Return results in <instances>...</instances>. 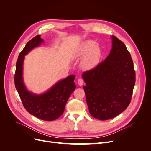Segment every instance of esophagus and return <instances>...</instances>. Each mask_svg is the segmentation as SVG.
<instances>
[{"mask_svg":"<svg viewBox=\"0 0 151 151\" xmlns=\"http://www.w3.org/2000/svg\"><path fill=\"white\" fill-rule=\"evenodd\" d=\"M84 80H83V79H81V78L79 79L78 81H77V83H78V84H79V86H83V84H84Z\"/></svg>","mask_w":151,"mask_h":151,"instance_id":"esophagus-1","label":"esophagus"}]
</instances>
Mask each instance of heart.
I'll use <instances>...</instances> for the list:
<instances>
[{
	"label": "heart",
	"mask_w": 151,
	"mask_h": 151,
	"mask_svg": "<svg viewBox=\"0 0 151 151\" xmlns=\"http://www.w3.org/2000/svg\"><path fill=\"white\" fill-rule=\"evenodd\" d=\"M86 56L81 61V67L84 69H92L96 66L101 57V50L94 40H86L81 45L77 55Z\"/></svg>",
	"instance_id": "1"
}]
</instances>
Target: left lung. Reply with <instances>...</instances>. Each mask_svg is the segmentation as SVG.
Segmentation results:
<instances>
[{"label":"left lung","mask_w":151,"mask_h":151,"mask_svg":"<svg viewBox=\"0 0 151 151\" xmlns=\"http://www.w3.org/2000/svg\"><path fill=\"white\" fill-rule=\"evenodd\" d=\"M112 49L104 60L83 72L87 104L91 116L100 120L116 116L131 101L135 83L134 63L125 44L112 36Z\"/></svg>","instance_id":"obj_1"}]
</instances>
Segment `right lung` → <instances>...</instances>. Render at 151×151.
<instances>
[{"mask_svg": "<svg viewBox=\"0 0 151 151\" xmlns=\"http://www.w3.org/2000/svg\"><path fill=\"white\" fill-rule=\"evenodd\" d=\"M43 42L40 35L36 36L27 43L21 52L16 62L14 84L22 104L31 115L42 120L53 121L60 117L64 111L68 98L76 89L74 75L58 81L46 93L35 94L26 89L22 79V65L24 55Z\"/></svg>", "mask_w": 151, "mask_h": 151, "instance_id": "right-lung-1", "label": "right lung"}]
</instances>
